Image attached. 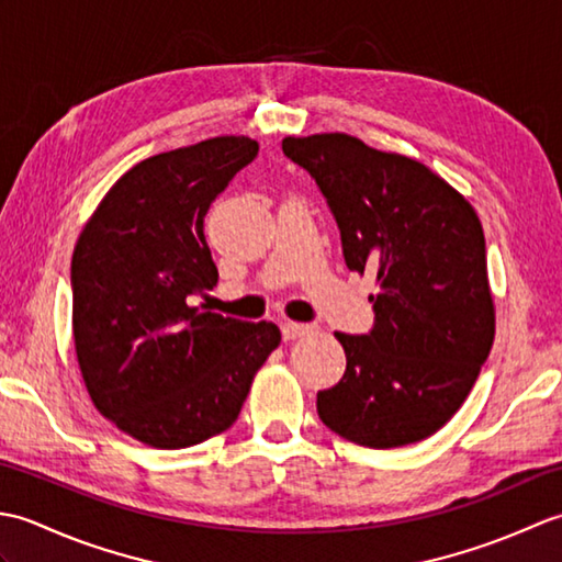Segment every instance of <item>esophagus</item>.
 Returning <instances> with one entry per match:
<instances>
[{"instance_id": "obj_1", "label": "esophagus", "mask_w": 562, "mask_h": 562, "mask_svg": "<svg viewBox=\"0 0 562 562\" xmlns=\"http://www.w3.org/2000/svg\"><path fill=\"white\" fill-rule=\"evenodd\" d=\"M306 333H312V326L294 324V321H284V324H282V338L284 340H296V338L306 336Z\"/></svg>"}]
</instances>
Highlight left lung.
Returning <instances> with one entry per match:
<instances>
[{"label": "left lung", "mask_w": 562, "mask_h": 562, "mask_svg": "<svg viewBox=\"0 0 562 562\" xmlns=\"http://www.w3.org/2000/svg\"><path fill=\"white\" fill-rule=\"evenodd\" d=\"M316 178L355 272L376 280L374 328L336 333L348 367L318 391V417L369 449L415 445L469 396L495 340L479 214L425 164L345 133L284 137Z\"/></svg>", "instance_id": "obj_1"}]
</instances>
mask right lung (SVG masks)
I'll return each instance as SVG.
<instances>
[{
    "mask_svg": "<svg viewBox=\"0 0 562 562\" xmlns=\"http://www.w3.org/2000/svg\"><path fill=\"white\" fill-rule=\"evenodd\" d=\"M256 154V139L222 135L139 161L77 238L71 333L83 386L142 445L186 449L229 429L282 340L268 321L188 302L220 278L205 214Z\"/></svg>",
    "mask_w": 562,
    "mask_h": 562,
    "instance_id": "1",
    "label": "right lung"
}]
</instances>
